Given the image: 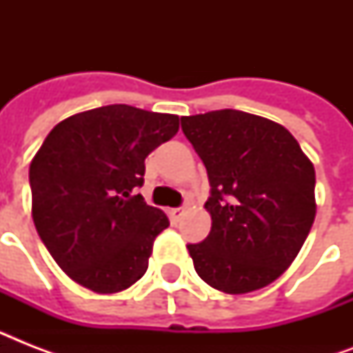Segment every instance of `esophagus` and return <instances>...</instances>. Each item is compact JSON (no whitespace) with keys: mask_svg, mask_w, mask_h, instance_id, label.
Returning a JSON list of instances; mask_svg holds the SVG:
<instances>
[{"mask_svg":"<svg viewBox=\"0 0 353 353\" xmlns=\"http://www.w3.org/2000/svg\"><path fill=\"white\" fill-rule=\"evenodd\" d=\"M183 212H185V209H183V207H177V209H172L170 210V218L174 221H177L179 220V218H181L183 216Z\"/></svg>","mask_w":353,"mask_h":353,"instance_id":"esophagus-1","label":"esophagus"}]
</instances>
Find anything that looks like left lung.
Listing matches in <instances>:
<instances>
[{
    "label": "left lung",
    "instance_id": "obj_1",
    "mask_svg": "<svg viewBox=\"0 0 353 353\" xmlns=\"http://www.w3.org/2000/svg\"><path fill=\"white\" fill-rule=\"evenodd\" d=\"M185 137L210 181L212 227L190 243L196 273L210 288L241 295L290 268L315 220V168L279 122L238 110L181 117Z\"/></svg>",
    "mask_w": 353,
    "mask_h": 353
}]
</instances>
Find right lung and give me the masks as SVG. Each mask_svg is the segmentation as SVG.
Segmentation results:
<instances>
[{"label":"right lung","instance_id":"obj_1","mask_svg":"<svg viewBox=\"0 0 353 353\" xmlns=\"http://www.w3.org/2000/svg\"><path fill=\"white\" fill-rule=\"evenodd\" d=\"M177 130V115L112 104L58 122L36 152L34 227L77 284L110 295L146 273L154 240L170 223L133 188L143 185L150 152Z\"/></svg>","mask_w":353,"mask_h":353}]
</instances>
